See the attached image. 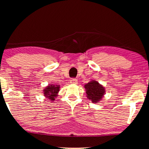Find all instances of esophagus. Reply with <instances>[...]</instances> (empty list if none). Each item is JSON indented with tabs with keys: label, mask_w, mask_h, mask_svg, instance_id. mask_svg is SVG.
Returning a JSON list of instances; mask_svg holds the SVG:
<instances>
[{
	"label": "esophagus",
	"mask_w": 149,
	"mask_h": 149,
	"mask_svg": "<svg viewBox=\"0 0 149 149\" xmlns=\"http://www.w3.org/2000/svg\"><path fill=\"white\" fill-rule=\"evenodd\" d=\"M70 83L71 84H77V80L76 79L73 78V79H71V80H70Z\"/></svg>",
	"instance_id": "esophagus-1"
}]
</instances>
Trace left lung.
Masks as SVG:
<instances>
[{"label":"left lung","mask_w":149,"mask_h":149,"mask_svg":"<svg viewBox=\"0 0 149 149\" xmlns=\"http://www.w3.org/2000/svg\"><path fill=\"white\" fill-rule=\"evenodd\" d=\"M86 97L93 103L99 102L105 94V88L97 81L92 80L84 85Z\"/></svg>","instance_id":"obj_1"}]
</instances>
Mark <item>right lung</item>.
<instances>
[{"instance_id":"add662e5","label":"right lung","mask_w":149,"mask_h":149,"mask_svg":"<svg viewBox=\"0 0 149 149\" xmlns=\"http://www.w3.org/2000/svg\"><path fill=\"white\" fill-rule=\"evenodd\" d=\"M60 86L58 84H50L46 86L43 91V95L47 99H49L50 102L55 100L56 97H58V92L59 91Z\"/></svg>"}]
</instances>
